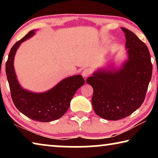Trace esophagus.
Here are the masks:
<instances>
[{
	"mask_svg": "<svg viewBox=\"0 0 158 158\" xmlns=\"http://www.w3.org/2000/svg\"><path fill=\"white\" fill-rule=\"evenodd\" d=\"M89 75H90V70H89V69H86V68L84 69L82 72V76L84 77L85 79Z\"/></svg>",
	"mask_w": 158,
	"mask_h": 158,
	"instance_id": "34e87169",
	"label": "esophagus"
}]
</instances>
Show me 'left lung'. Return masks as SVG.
Masks as SVG:
<instances>
[{
	"mask_svg": "<svg viewBox=\"0 0 158 158\" xmlns=\"http://www.w3.org/2000/svg\"><path fill=\"white\" fill-rule=\"evenodd\" d=\"M125 35L128 60L115 71L100 69L86 82L93 89L92 105L102 118L118 121L132 114L145 100L151 79L152 65L148 47L133 32Z\"/></svg>",
	"mask_w": 158,
	"mask_h": 158,
	"instance_id": "8db88e82",
	"label": "left lung"
}]
</instances>
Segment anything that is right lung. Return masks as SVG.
<instances>
[{
  "instance_id": "1",
  "label": "right lung",
  "mask_w": 158,
  "mask_h": 158,
  "mask_svg": "<svg viewBox=\"0 0 158 158\" xmlns=\"http://www.w3.org/2000/svg\"><path fill=\"white\" fill-rule=\"evenodd\" d=\"M33 35L34 31L28 32L13 45L5 65V71L12 100L18 110L33 121L50 122L60 118L65 114L72 98L85 81L81 75H76L63 79L52 89L43 93H33L23 90L17 80L13 62L21 42Z\"/></svg>"
}]
</instances>
